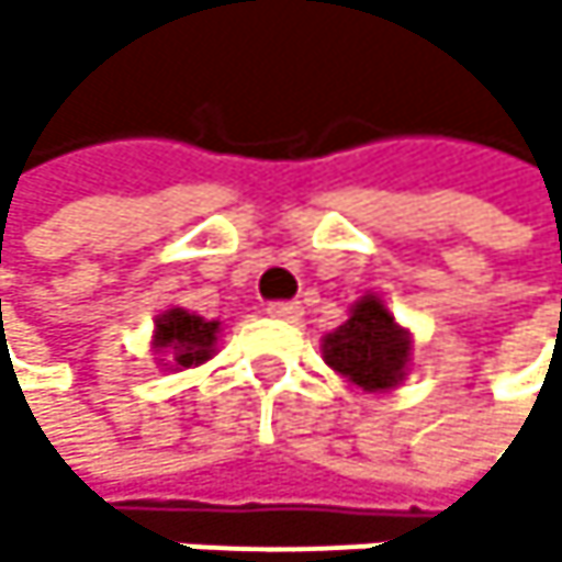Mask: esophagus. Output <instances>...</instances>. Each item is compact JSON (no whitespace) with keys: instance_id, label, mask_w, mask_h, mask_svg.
Here are the masks:
<instances>
[{"instance_id":"esophagus-1","label":"esophagus","mask_w":562,"mask_h":562,"mask_svg":"<svg viewBox=\"0 0 562 562\" xmlns=\"http://www.w3.org/2000/svg\"><path fill=\"white\" fill-rule=\"evenodd\" d=\"M266 313H269L272 319L296 323V319L303 316V306H300V303H269V306H266Z\"/></svg>"}]
</instances>
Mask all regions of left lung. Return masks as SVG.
Wrapping results in <instances>:
<instances>
[{"label": "left lung", "mask_w": 562, "mask_h": 562, "mask_svg": "<svg viewBox=\"0 0 562 562\" xmlns=\"http://www.w3.org/2000/svg\"><path fill=\"white\" fill-rule=\"evenodd\" d=\"M319 347L323 360L347 384L367 394H384L401 387L415 357L412 330L394 319L381 293H363L357 303H350L347 319L334 334L323 337Z\"/></svg>", "instance_id": "obj_1"}]
</instances>
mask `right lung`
<instances>
[{
	"label": "right lung",
	"mask_w": 562,
	"mask_h": 562,
	"mask_svg": "<svg viewBox=\"0 0 562 562\" xmlns=\"http://www.w3.org/2000/svg\"><path fill=\"white\" fill-rule=\"evenodd\" d=\"M222 323L205 319L199 313H188L184 306H168L155 316V334H150V350L165 371H188L212 360L218 350Z\"/></svg>",
	"instance_id": "right-lung-1"
}]
</instances>
